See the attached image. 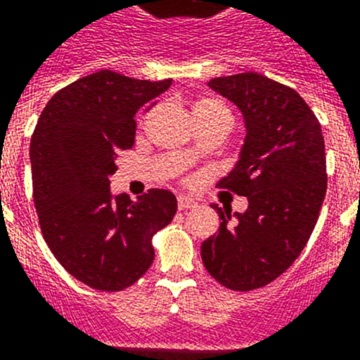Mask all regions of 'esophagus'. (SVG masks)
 I'll return each instance as SVG.
<instances>
[{"instance_id": "1", "label": "esophagus", "mask_w": 360, "mask_h": 360, "mask_svg": "<svg viewBox=\"0 0 360 360\" xmlns=\"http://www.w3.org/2000/svg\"><path fill=\"white\" fill-rule=\"evenodd\" d=\"M195 205H198V202L193 201L192 198H186V195H179V198H177V206H179V210H188V208H193Z\"/></svg>"}]
</instances>
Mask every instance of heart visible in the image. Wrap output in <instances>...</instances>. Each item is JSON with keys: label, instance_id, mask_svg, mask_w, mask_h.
<instances>
[{"label": "heart", "instance_id": "heart-1", "mask_svg": "<svg viewBox=\"0 0 360 360\" xmlns=\"http://www.w3.org/2000/svg\"><path fill=\"white\" fill-rule=\"evenodd\" d=\"M215 112H224V114H228L226 106L221 101H217V99L205 98L193 103V114H215Z\"/></svg>", "mask_w": 360, "mask_h": 360}]
</instances>
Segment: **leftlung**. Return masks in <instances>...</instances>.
Returning a JSON list of instances; mask_svg holds the SVG:
<instances>
[{"instance_id": "obj_1", "label": "left lung", "mask_w": 360, "mask_h": 360, "mask_svg": "<svg viewBox=\"0 0 360 360\" xmlns=\"http://www.w3.org/2000/svg\"><path fill=\"white\" fill-rule=\"evenodd\" d=\"M208 86L245 120L239 158L219 184L245 195L248 208L212 205L223 223L201 245V259L223 286L250 292L288 270L314 232L328 183L323 130L295 90L257 72Z\"/></svg>"}]
</instances>
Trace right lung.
Returning <instances> with one entry per match:
<instances>
[{"label":"right lung","instance_id":"add662e5","mask_svg":"<svg viewBox=\"0 0 360 360\" xmlns=\"http://www.w3.org/2000/svg\"><path fill=\"white\" fill-rule=\"evenodd\" d=\"M170 85L99 70L54 94L37 120L30 167L39 226L61 266L94 290L120 292L143 277L154 262L152 236L177 212L168 190L137 201L110 192L136 114Z\"/></svg>","mask_w":360,"mask_h":360}]
</instances>
